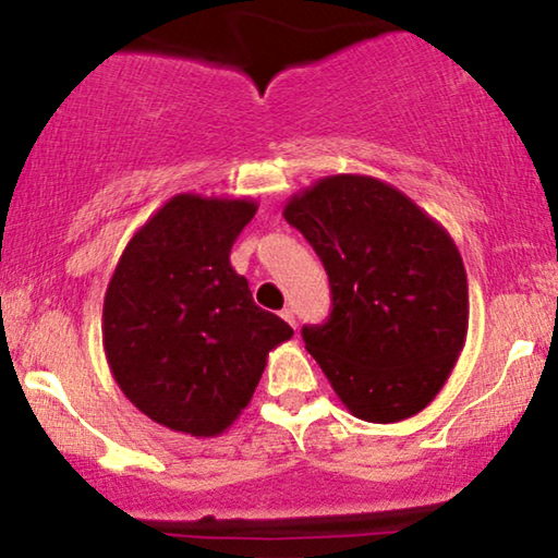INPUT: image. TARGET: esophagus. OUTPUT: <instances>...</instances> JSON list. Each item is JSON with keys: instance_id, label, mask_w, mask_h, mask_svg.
<instances>
[{"instance_id": "esophagus-1", "label": "esophagus", "mask_w": 558, "mask_h": 558, "mask_svg": "<svg viewBox=\"0 0 558 558\" xmlns=\"http://www.w3.org/2000/svg\"><path fill=\"white\" fill-rule=\"evenodd\" d=\"M281 319H287V323H289V325H292V327H294V330H296V317H294V310H289V307H284V310H281Z\"/></svg>"}]
</instances>
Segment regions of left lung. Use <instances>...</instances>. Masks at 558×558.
I'll list each match as a JSON object with an SVG mask.
<instances>
[{
    "label": "left lung",
    "mask_w": 558,
    "mask_h": 558,
    "mask_svg": "<svg viewBox=\"0 0 558 558\" xmlns=\"http://www.w3.org/2000/svg\"><path fill=\"white\" fill-rule=\"evenodd\" d=\"M284 218L323 262L332 312L304 348L363 422L429 407L464 348L468 274L452 235L368 174H330L289 197Z\"/></svg>",
    "instance_id": "1"
}]
</instances>
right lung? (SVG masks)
Returning a JSON list of instances; mask_svg holds the SVG:
<instances>
[{
    "instance_id": "obj_1",
    "label": "right lung",
    "mask_w": 558,
    "mask_h": 558,
    "mask_svg": "<svg viewBox=\"0 0 558 558\" xmlns=\"http://www.w3.org/2000/svg\"><path fill=\"white\" fill-rule=\"evenodd\" d=\"M251 197L180 193L126 243L104 300V350L121 391L151 422L218 437L248 407L266 357L294 335L256 307L231 246Z\"/></svg>"
}]
</instances>
